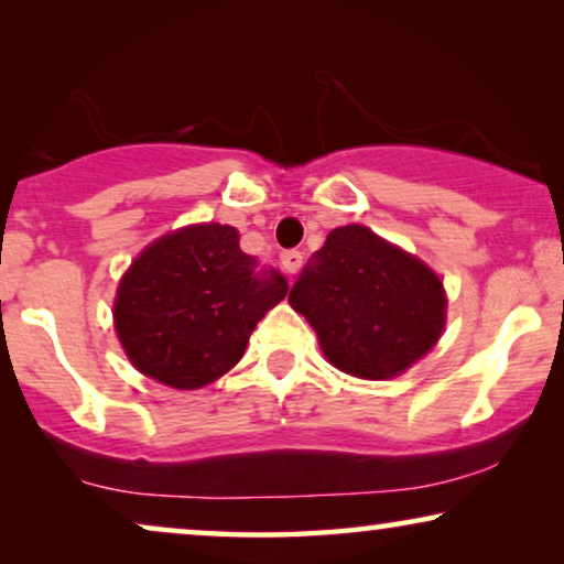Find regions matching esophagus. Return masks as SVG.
<instances>
[{"label": "esophagus", "instance_id": "esophagus-1", "mask_svg": "<svg viewBox=\"0 0 564 564\" xmlns=\"http://www.w3.org/2000/svg\"><path fill=\"white\" fill-rule=\"evenodd\" d=\"M280 264H282V269H284V272H288V274H297V269L303 267V253L295 251V249L282 251V253H280Z\"/></svg>", "mask_w": 564, "mask_h": 564}]
</instances>
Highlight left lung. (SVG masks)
I'll return each instance as SVG.
<instances>
[{"label":"left lung","mask_w":564,"mask_h":564,"mask_svg":"<svg viewBox=\"0 0 564 564\" xmlns=\"http://www.w3.org/2000/svg\"><path fill=\"white\" fill-rule=\"evenodd\" d=\"M341 372L384 380L419 361L444 330L442 280L365 226L330 230L290 290Z\"/></svg>","instance_id":"left-lung-1"}]
</instances>
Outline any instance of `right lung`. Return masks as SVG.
<instances>
[{
    "label": "right lung",
    "instance_id": "obj_1",
    "mask_svg": "<svg viewBox=\"0 0 564 564\" xmlns=\"http://www.w3.org/2000/svg\"><path fill=\"white\" fill-rule=\"evenodd\" d=\"M220 223L159 238L122 276L115 328L143 375L176 390L218 380L243 357L257 323L290 284Z\"/></svg>",
    "mask_w": 564,
    "mask_h": 564
}]
</instances>
